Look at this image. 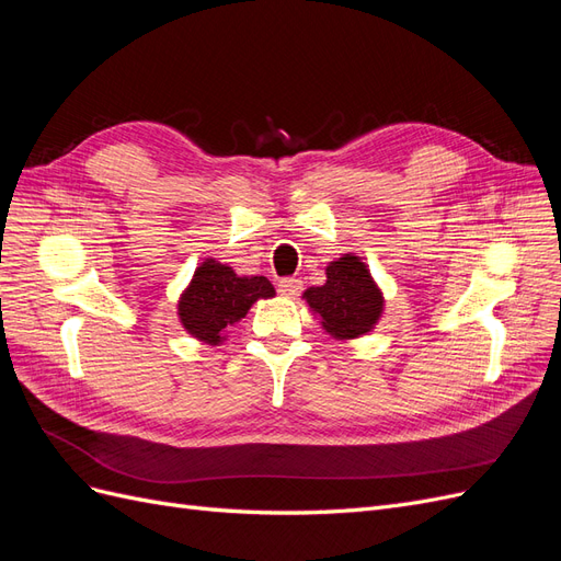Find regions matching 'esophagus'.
<instances>
[{
  "label": "esophagus",
  "instance_id": "obj_1",
  "mask_svg": "<svg viewBox=\"0 0 561 561\" xmlns=\"http://www.w3.org/2000/svg\"><path fill=\"white\" fill-rule=\"evenodd\" d=\"M278 293L283 297H297L301 293V280L299 278H280L278 280Z\"/></svg>",
  "mask_w": 561,
  "mask_h": 561
}]
</instances>
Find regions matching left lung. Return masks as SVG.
Wrapping results in <instances>:
<instances>
[{
    "label": "left lung",
    "instance_id": "obj_1",
    "mask_svg": "<svg viewBox=\"0 0 561 561\" xmlns=\"http://www.w3.org/2000/svg\"><path fill=\"white\" fill-rule=\"evenodd\" d=\"M325 274V283L301 295L322 330L336 342H351L375 330L383 313V293L367 264L346 252L328 264Z\"/></svg>",
    "mask_w": 561,
    "mask_h": 561
}]
</instances>
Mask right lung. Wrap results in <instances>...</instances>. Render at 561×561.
<instances>
[{
  "label": "right lung",
  "mask_w": 561,
  "mask_h": 561,
  "mask_svg": "<svg viewBox=\"0 0 561 561\" xmlns=\"http://www.w3.org/2000/svg\"><path fill=\"white\" fill-rule=\"evenodd\" d=\"M271 297H276V290L268 278L239 276L231 266L208 257L196 266L190 285L182 290L178 318L186 334L208 346H219L254 301Z\"/></svg>",
  "instance_id": "right-lung-1"
}]
</instances>
